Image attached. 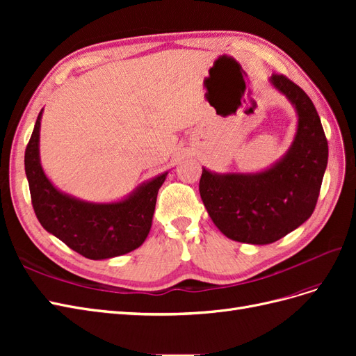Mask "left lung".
I'll use <instances>...</instances> for the list:
<instances>
[{"label":"left lung","instance_id":"left-lung-1","mask_svg":"<svg viewBox=\"0 0 356 356\" xmlns=\"http://www.w3.org/2000/svg\"><path fill=\"white\" fill-rule=\"evenodd\" d=\"M270 83L294 105L297 134L286 154L258 174H215L202 168L200 197L229 239L252 245L279 241L316 207L328 163V143L314 102L282 74Z\"/></svg>","mask_w":356,"mask_h":356}]
</instances>
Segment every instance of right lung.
<instances>
[{"mask_svg":"<svg viewBox=\"0 0 356 356\" xmlns=\"http://www.w3.org/2000/svg\"><path fill=\"white\" fill-rule=\"evenodd\" d=\"M40 111L25 149V172L31 200L40 224L67 246L90 260H105L141 246L152 229L161 174L139 186L126 199L90 203L59 191L40 163Z\"/></svg>","mask_w":356,"mask_h":356,"instance_id":"add662e5","label":"right lung"}]
</instances>
